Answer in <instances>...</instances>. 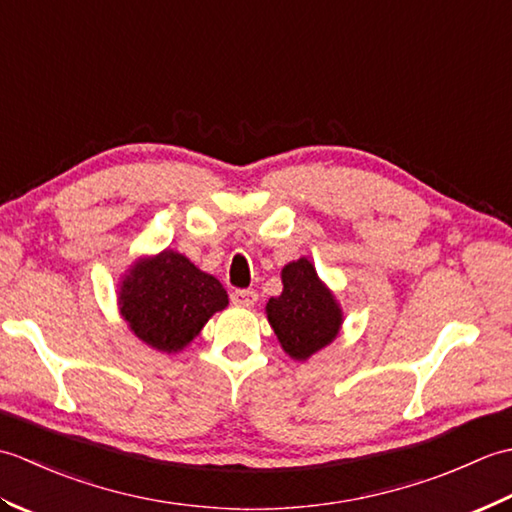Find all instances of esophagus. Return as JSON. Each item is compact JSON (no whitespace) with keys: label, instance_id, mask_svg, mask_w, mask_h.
<instances>
[{"label":"esophagus","instance_id":"obj_1","mask_svg":"<svg viewBox=\"0 0 512 512\" xmlns=\"http://www.w3.org/2000/svg\"><path fill=\"white\" fill-rule=\"evenodd\" d=\"M231 301L239 308H250L257 303V292L255 290H233Z\"/></svg>","mask_w":512,"mask_h":512}]
</instances>
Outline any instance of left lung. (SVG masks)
Returning <instances> with one entry per match:
<instances>
[{"label": "left lung", "instance_id": "obj_1", "mask_svg": "<svg viewBox=\"0 0 512 512\" xmlns=\"http://www.w3.org/2000/svg\"><path fill=\"white\" fill-rule=\"evenodd\" d=\"M281 284V295L266 303L268 323L288 356L308 361L336 339L343 323L341 306L306 257L284 266Z\"/></svg>", "mask_w": 512, "mask_h": 512}]
</instances>
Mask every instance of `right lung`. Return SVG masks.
<instances>
[{
  "instance_id": "add662e5",
  "label": "right lung",
  "mask_w": 512,
  "mask_h": 512,
  "mask_svg": "<svg viewBox=\"0 0 512 512\" xmlns=\"http://www.w3.org/2000/svg\"><path fill=\"white\" fill-rule=\"evenodd\" d=\"M118 306L140 341L171 354L187 347L206 321L228 306V295L213 275L167 248L127 270Z\"/></svg>"
}]
</instances>
